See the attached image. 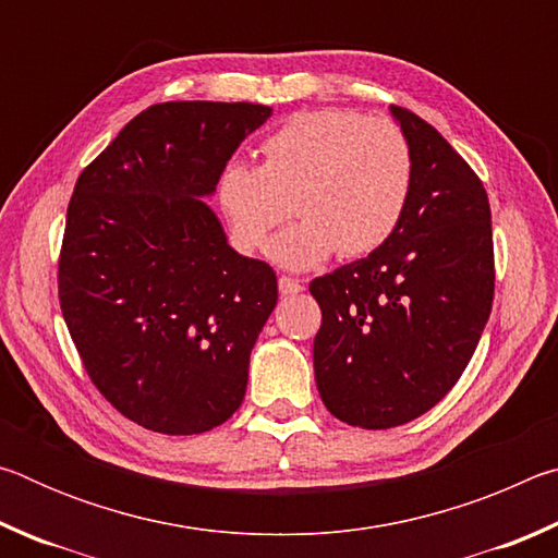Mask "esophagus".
I'll list each match as a JSON object with an SVG mask.
<instances>
[{
    "label": "esophagus",
    "mask_w": 558,
    "mask_h": 558,
    "mask_svg": "<svg viewBox=\"0 0 558 558\" xmlns=\"http://www.w3.org/2000/svg\"><path fill=\"white\" fill-rule=\"evenodd\" d=\"M278 288H280V295H298V292H302V282L295 280V278L280 276L278 278Z\"/></svg>",
    "instance_id": "esophagus-1"
}]
</instances>
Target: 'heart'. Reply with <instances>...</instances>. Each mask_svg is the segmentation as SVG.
<instances>
[{
  "label": "heart",
  "mask_w": 558,
  "mask_h": 558,
  "mask_svg": "<svg viewBox=\"0 0 558 558\" xmlns=\"http://www.w3.org/2000/svg\"><path fill=\"white\" fill-rule=\"evenodd\" d=\"M263 165L231 159L216 177L231 241L256 253L292 211L300 219L270 243L268 256L307 270L337 251L366 256L401 223L413 186L409 137L389 118L354 110L292 116L263 143Z\"/></svg>",
  "instance_id": "b5f03b06"
}]
</instances>
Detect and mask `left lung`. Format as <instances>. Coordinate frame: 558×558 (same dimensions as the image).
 I'll use <instances>...</instances> for the list:
<instances>
[{
	"label": "left lung",
	"instance_id": "1",
	"mask_svg": "<svg viewBox=\"0 0 558 558\" xmlns=\"http://www.w3.org/2000/svg\"><path fill=\"white\" fill-rule=\"evenodd\" d=\"M413 153V186L389 241L310 282L323 310L315 381L327 411L393 428L446 396L483 337L495 295L483 182L440 132L391 108Z\"/></svg>",
	"mask_w": 558,
	"mask_h": 558
}]
</instances>
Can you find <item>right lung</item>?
Wrapping results in <instances>:
<instances>
[{
	"instance_id": "add662e5",
	"label": "right lung",
	"mask_w": 558,
	"mask_h": 558,
	"mask_svg": "<svg viewBox=\"0 0 558 558\" xmlns=\"http://www.w3.org/2000/svg\"><path fill=\"white\" fill-rule=\"evenodd\" d=\"M270 116L256 102H157L75 182L59 260L61 313L90 381L147 430H211L245 396L278 278L231 248L204 199Z\"/></svg>"
}]
</instances>
